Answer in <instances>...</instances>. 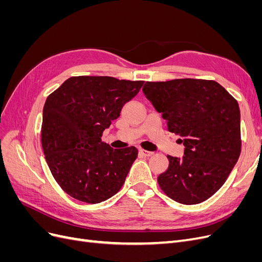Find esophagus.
Segmentation results:
<instances>
[{"mask_svg":"<svg viewBox=\"0 0 262 262\" xmlns=\"http://www.w3.org/2000/svg\"><path fill=\"white\" fill-rule=\"evenodd\" d=\"M139 152L143 156H145V157H149V156H152L154 154L153 152H149V150H145V149H142V148L139 150Z\"/></svg>","mask_w":262,"mask_h":262,"instance_id":"1","label":"esophagus"}]
</instances>
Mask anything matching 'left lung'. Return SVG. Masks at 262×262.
Returning <instances> with one entry per match:
<instances>
[{
    "instance_id": "left-lung-1",
    "label": "left lung",
    "mask_w": 262,
    "mask_h": 262,
    "mask_svg": "<svg viewBox=\"0 0 262 262\" xmlns=\"http://www.w3.org/2000/svg\"><path fill=\"white\" fill-rule=\"evenodd\" d=\"M143 93L185 145L182 158L167 156L168 168L157 177L158 185L182 204L209 199L241 155L238 102L215 81L194 78L146 82Z\"/></svg>"
}]
</instances>
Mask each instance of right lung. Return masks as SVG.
Wrapping results in <instances>:
<instances>
[{
    "label": "right lung",
    "mask_w": 262,
    "mask_h": 262,
    "mask_svg": "<svg viewBox=\"0 0 262 262\" xmlns=\"http://www.w3.org/2000/svg\"><path fill=\"white\" fill-rule=\"evenodd\" d=\"M143 83L73 76L47 98L41 125L46 161L58 185L74 199L99 203L124 184L138 149H115L101 136Z\"/></svg>",
    "instance_id": "right-lung-1"
}]
</instances>
